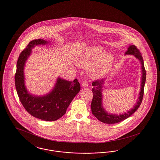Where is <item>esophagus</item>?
<instances>
[{
	"mask_svg": "<svg viewBox=\"0 0 160 160\" xmlns=\"http://www.w3.org/2000/svg\"><path fill=\"white\" fill-rule=\"evenodd\" d=\"M82 86H83V87H88V82L86 81V80H84L83 82H82Z\"/></svg>",
	"mask_w": 160,
	"mask_h": 160,
	"instance_id": "34e87169",
	"label": "esophagus"
}]
</instances>
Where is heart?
<instances>
[{
    "instance_id": "heart-1",
    "label": "heart",
    "mask_w": 160,
    "mask_h": 160,
    "mask_svg": "<svg viewBox=\"0 0 160 160\" xmlns=\"http://www.w3.org/2000/svg\"><path fill=\"white\" fill-rule=\"evenodd\" d=\"M104 49L100 46L88 48L80 54L77 63L80 67L88 68L90 76L95 78L104 76L112 67L113 56L112 54L104 53Z\"/></svg>"
}]
</instances>
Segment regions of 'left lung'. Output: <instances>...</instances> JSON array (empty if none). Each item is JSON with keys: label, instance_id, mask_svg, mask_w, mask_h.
<instances>
[{"label": "left lung", "instance_id": "obj_1", "mask_svg": "<svg viewBox=\"0 0 160 160\" xmlns=\"http://www.w3.org/2000/svg\"><path fill=\"white\" fill-rule=\"evenodd\" d=\"M125 54H132L134 55L137 59L140 61L142 64V85L141 90L139 93V97L136 104L131 108L129 111L123 114H112L107 113L106 111L103 108L102 106V84L104 83V79L94 80L92 82V86H94L92 88L93 92V98L92 100L91 110L92 114H93L101 122L105 123H116L125 120L130 116H131L138 108L140 106L144 94V87L146 72L144 65V62L143 57L140 50L137 48V47L134 45H131L128 48V50L125 52Z\"/></svg>", "mask_w": 160, "mask_h": 160}]
</instances>
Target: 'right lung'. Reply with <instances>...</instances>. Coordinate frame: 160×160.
<instances>
[{
    "mask_svg": "<svg viewBox=\"0 0 160 160\" xmlns=\"http://www.w3.org/2000/svg\"><path fill=\"white\" fill-rule=\"evenodd\" d=\"M47 42L42 39L33 40L21 52L17 62L15 85L19 99L29 114L43 121H54L65 114L71 102L80 91V84L77 79L69 82L59 78L53 91L46 96L36 97L28 93L24 82L25 62L32 48Z\"/></svg>",
    "mask_w": 160,
    "mask_h": 160,
    "instance_id": "right-lung-1",
    "label": "right lung"
}]
</instances>
